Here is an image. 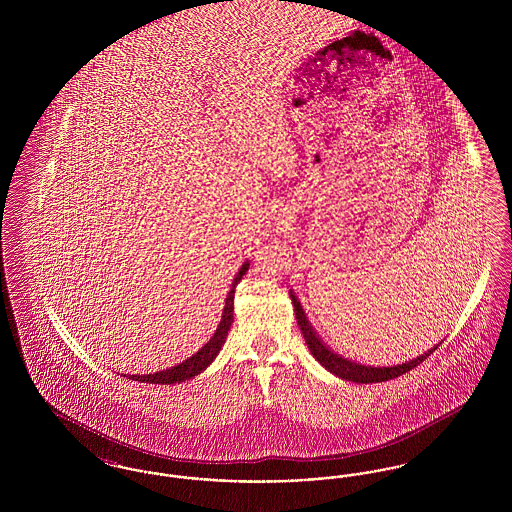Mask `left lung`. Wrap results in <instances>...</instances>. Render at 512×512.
Returning a JSON list of instances; mask_svg holds the SVG:
<instances>
[{"label":"left lung","instance_id":"8db88e82","mask_svg":"<svg viewBox=\"0 0 512 512\" xmlns=\"http://www.w3.org/2000/svg\"><path fill=\"white\" fill-rule=\"evenodd\" d=\"M290 297L293 301V311H295V318H297V324L301 328V334L309 345V351L313 353V357L317 359L320 365L324 366L326 370H330L332 374H336L341 380H351V382H357V384H376V382H386L391 378H397L405 372H411L414 366L420 365L424 359H428L436 349L432 347L430 351H426L424 355L416 357L413 361H405L403 365L395 366H366L359 365L355 361H347L345 357H341L338 353H334L324 341L320 340L317 336V330L311 326L309 318L305 315L299 299L295 297V293L290 290Z\"/></svg>","mask_w":512,"mask_h":512}]
</instances>
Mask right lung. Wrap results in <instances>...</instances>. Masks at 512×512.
Instances as JSON below:
<instances>
[{
	"label": "right lung",
	"instance_id": "right-lung-1",
	"mask_svg": "<svg viewBox=\"0 0 512 512\" xmlns=\"http://www.w3.org/2000/svg\"><path fill=\"white\" fill-rule=\"evenodd\" d=\"M249 268V261H245L242 268L238 270L234 282H232V288L226 295V301H224V309H222V315H220L219 324L213 328V334L207 338V341H203L194 353H190L186 359L178 361L171 366H163L159 370H151V372H144V374H124L128 380H136V382H144V384H180L184 380H190L197 376L199 372H203L207 366L211 365L215 361V357L219 355L220 347L224 345L226 336H228V330L234 322V290L238 286V282L242 280L245 272Z\"/></svg>",
	"mask_w": 512,
	"mask_h": 512
}]
</instances>
